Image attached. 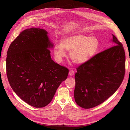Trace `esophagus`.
<instances>
[{"label": "esophagus", "instance_id": "esophagus-1", "mask_svg": "<svg viewBox=\"0 0 130 130\" xmlns=\"http://www.w3.org/2000/svg\"><path fill=\"white\" fill-rule=\"evenodd\" d=\"M74 74V71L73 70H70L69 72V75L70 76H73Z\"/></svg>", "mask_w": 130, "mask_h": 130}]
</instances>
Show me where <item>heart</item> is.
I'll list each match as a JSON object with an SVG mask.
<instances>
[{
    "instance_id": "b5f03b06",
    "label": "heart",
    "mask_w": 130,
    "mask_h": 130,
    "mask_svg": "<svg viewBox=\"0 0 130 130\" xmlns=\"http://www.w3.org/2000/svg\"><path fill=\"white\" fill-rule=\"evenodd\" d=\"M99 45L96 37L78 34L65 37L61 39V43L56 42L54 52L58 60H61L66 56L65 50L70 52V59L74 63L81 64L86 63L96 54Z\"/></svg>"
}]
</instances>
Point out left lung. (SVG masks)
Listing matches in <instances>:
<instances>
[{"label": "left lung", "mask_w": 130, "mask_h": 130, "mask_svg": "<svg viewBox=\"0 0 130 130\" xmlns=\"http://www.w3.org/2000/svg\"><path fill=\"white\" fill-rule=\"evenodd\" d=\"M114 46L95 55L79 65L75 75L74 98L84 108L96 106L117 91L125 73L123 46L113 35Z\"/></svg>", "instance_id": "8db88e82"}]
</instances>
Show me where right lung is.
Returning a JSON list of instances; mask_svg holds the SVG:
<instances>
[{"instance_id":"1","label":"right lung","mask_w":130,"mask_h":130,"mask_svg":"<svg viewBox=\"0 0 130 130\" xmlns=\"http://www.w3.org/2000/svg\"><path fill=\"white\" fill-rule=\"evenodd\" d=\"M47 34L43 29H26L12 41L7 54L11 87L22 100L37 108L50 103L69 71L52 59L48 48L53 45Z\"/></svg>"}]
</instances>
